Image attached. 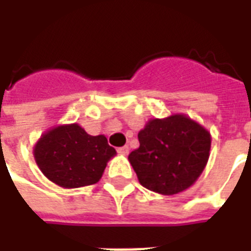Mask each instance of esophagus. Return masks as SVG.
I'll return each mask as SVG.
<instances>
[{
	"instance_id": "34e87169",
	"label": "esophagus",
	"mask_w": 251,
	"mask_h": 251,
	"mask_svg": "<svg viewBox=\"0 0 251 251\" xmlns=\"http://www.w3.org/2000/svg\"><path fill=\"white\" fill-rule=\"evenodd\" d=\"M118 153H120V154H124V156H127V154H129V147L125 145V147L118 148Z\"/></svg>"
}]
</instances>
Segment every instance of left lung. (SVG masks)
<instances>
[{"label":"left lung","instance_id":"left-lung-1","mask_svg":"<svg viewBox=\"0 0 251 251\" xmlns=\"http://www.w3.org/2000/svg\"><path fill=\"white\" fill-rule=\"evenodd\" d=\"M138 141L129 163L140 184L160 195L180 194L194 185L210 157V131L181 113L149 120L138 131Z\"/></svg>","mask_w":251,"mask_h":251}]
</instances>
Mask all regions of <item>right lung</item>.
I'll list each match as a JSON object with an SVG mask.
<instances>
[{
  "mask_svg": "<svg viewBox=\"0 0 251 251\" xmlns=\"http://www.w3.org/2000/svg\"><path fill=\"white\" fill-rule=\"evenodd\" d=\"M115 154L103 134L90 136L79 124L53 126L33 147V157L43 175L67 189L98 183Z\"/></svg>",
  "mask_w": 251,
  "mask_h": 251,
  "instance_id": "add662e5",
  "label": "right lung"
}]
</instances>
